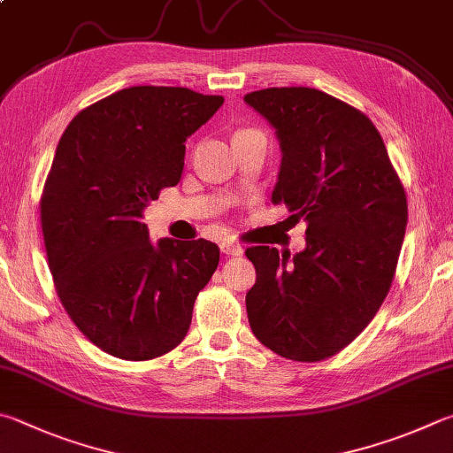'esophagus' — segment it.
<instances>
[{"mask_svg":"<svg viewBox=\"0 0 453 453\" xmlns=\"http://www.w3.org/2000/svg\"><path fill=\"white\" fill-rule=\"evenodd\" d=\"M219 250L224 251L226 255H242L243 253V248L240 243H235L232 240H224L219 243Z\"/></svg>","mask_w":453,"mask_h":453,"instance_id":"34e87169","label":"esophagus"}]
</instances>
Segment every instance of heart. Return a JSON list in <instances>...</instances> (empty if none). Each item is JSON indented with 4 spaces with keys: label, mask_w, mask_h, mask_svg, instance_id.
I'll return each mask as SVG.
<instances>
[{
    "label": "heart",
    "mask_w": 453,
    "mask_h": 453,
    "mask_svg": "<svg viewBox=\"0 0 453 453\" xmlns=\"http://www.w3.org/2000/svg\"><path fill=\"white\" fill-rule=\"evenodd\" d=\"M242 133H248V130H242Z\"/></svg>",
    "instance_id": "obj_1"
}]
</instances>
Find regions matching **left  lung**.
I'll return each mask as SVG.
<instances>
[{"mask_svg": "<svg viewBox=\"0 0 453 453\" xmlns=\"http://www.w3.org/2000/svg\"><path fill=\"white\" fill-rule=\"evenodd\" d=\"M243 101L279 138L271 200L307 221V248L293 257L269 245L245 251L257 273L245 295L250 326L277 355L317 363L355 341L388 295L408 221L404 186L355 106L309 87Z\"/></svg>", "mask_w": 453, "mask_h": 453, "instance_id": "left-lung-1", "label": "left lung"}]
</instances>
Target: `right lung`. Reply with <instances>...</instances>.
Here are the masks:
<instances>
[{
  "instance_id": "obj_1",
  "label": "right lung",
  "mask_w": 453,
  "mask_h": 453,
  "mask_svg": "<svg viewBox=\"0 0 453 453\" xmlns=\"http://www.w3.org/2000/svg\"><path fill=\"white\" fill-rule=\"evenodd\" d=\"M224 96L184 87H130L65 128L41 196L57 295L98 349L150 360L176 349L198 293L218 269L208 240L150 243L142 211L182 178L186 141Z\"/></svg>"
}]
</instances>
